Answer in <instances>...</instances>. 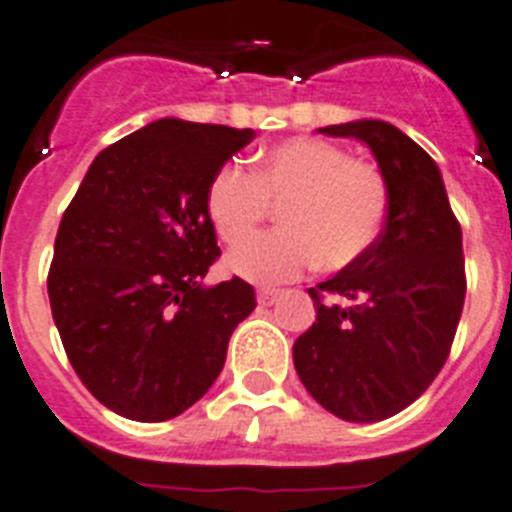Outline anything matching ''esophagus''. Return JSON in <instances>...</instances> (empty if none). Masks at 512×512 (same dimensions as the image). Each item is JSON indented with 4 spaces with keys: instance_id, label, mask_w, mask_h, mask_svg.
<instances>
[{
    "instance_id": "1",
    "label": "esophagus",
    "mask_w": 512,
    "mask_h": 512,
    "mask_svg": "<svg viewBox=\"0 0 512 512\" xmlns=\"http://www.w3.org/2000/svg\"><path fill=\"white\" fill-rule=\"evenodd\" d=\"M278 299V289H260L257 291V302L263 304V307H270V304Z\"/></svg>"
}]
</instances>
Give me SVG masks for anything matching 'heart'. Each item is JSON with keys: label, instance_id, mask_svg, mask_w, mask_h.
Listing matches in <instances>:
<instances>
[{"label": "heart", "instance_id": "obj_1", "mask_svg": "<svg viewBox=\"0 0 512 512\" xmlns=\"http://www.w3.org/2000/svg\"><path fill=\"white\" fill-rule=\"evenodd\" d=\"M270 207H281L273 235L246 239ZM205 210L216 234L236 247L226 257L234 276L283 283L320 263L351 265L377 242L388 218V182L375 163L317 137H294L265 150L252 176L234 166L213 174Z\"/></svg>", "mask_w": 512, "mask_h": 512}]
</instances>
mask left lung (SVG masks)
<instances>
[{"mask_svg":"<svg viewBox=\"0 0 512 512\" xmlns=\"http://www.w3.org/2000/svg\"><path fill=\"white\" fill-rule=\"evenodd\" d=\"M317 132L367 145L388 182V218L359 260L309 289L315 322L294 343L296 375L322 409L382 422L432 385L466 299L463 236L437 163L380 119Z\"/></svg>","mask_w":512,"mask_h":512,"instance_id":"1","label":"left lung"}]
</instances>
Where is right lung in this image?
<instances>
[{
  "label": "right lung",
  "mask_w": 512,
  "mask_h": 512,
  "mask_svg": "<svg viewBox=\"0 0 512 512\" xmlns=\"http://www.w3.org/2000/svg\"><path fill=\"white\" fill-rule=\"evenodd\" d=\"M252 137L223 124L150 122L98 153L64 210L51 315L77 377L124 419L166 422L200 401L255 309L242 278L203 283L221 255L205 192Z\"/></svg>",
  "instance_id": "right-lung-1"
}]
</instances>
